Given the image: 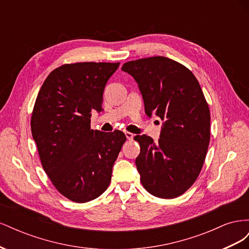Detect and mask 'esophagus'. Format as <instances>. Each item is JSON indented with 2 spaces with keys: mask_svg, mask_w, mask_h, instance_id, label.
Segmentation results:
<instances>
[{
  "mask_svg": "<svg viewBox=\"0 0 249 249\" xmlns=\"http://www.w3.org/2000/svg\"><path fill=\"white\" fill-rule=\"evenodd\" d=\"M124 134H125V137H126L127 140H133L134 134H132V133H130V132H124Z\"/></svg>",
  "mask_w": 249,
  "mask_h": 249,
  "instance_id": "esophagus-1",
  "label": "esophagus"
}]
</instances>
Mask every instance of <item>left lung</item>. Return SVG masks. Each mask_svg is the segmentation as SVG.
<instances>
[{
    "label": "left lung",
    "mask_w": 249,
    "mask_h": 249,
    "mask_svg": "<svg viewBox=\"0 0 249 249\" xmlns=\"http://www.w3.org/2000/svg\"><path fill=\"white\" fill-rule=\"evenodd\" d=\"M122 70L137 82L146 115L163 122L160 139L136 135V166L145 190L175 198L196 180L210 143V109L191 71L175 60L156 56L126 62Z\"/></svg>",
    "instance_id": "left-lung-1"
}]
</instances>
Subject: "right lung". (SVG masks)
Masks as SVG:
<instances>
[{"label":"right lung","instance_id":"obj_1","mask_svg":"<svg viewBox=\"0 0 249 249\" xmlns=\"http://www.w3.org/2000/svg\"><path fill=\"white\" fill-rule=\"evenodd\" d=\"M119 63L78 62L53 71L39 90L31 131L42 167L63 196L87 202L102 195L125 135L90 129L103 93Z\"/></svg>","mask_w":249,"mask_h":249}]
</instances>
